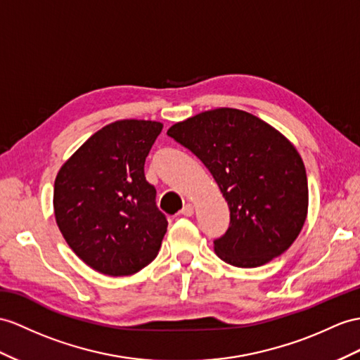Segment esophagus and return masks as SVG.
<instances>
[{
    "mask_svg": "<svg viewBox=\"0 0 360 360\" xmlns=\"http://www.w3.org/2000/svg\"><path fill=\"white\" fill-rule=\"evenodd\" d=\"M181 214L185 215V217H192V215H194V206H192L191 203H188L185 207L181 209Z\"/></svg>",
    "mask_w": 360,
    "mask_h": 360,
    "instance_id": "esophagus-1",
    "label": "esophagus"
}]
</instances>
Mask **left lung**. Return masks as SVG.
<instances>
[{
  "mask_svg": "<svg viewBox=\"0 0 360 360\" xmlns=\"http://www.w3.org/2000/svg\"><path fill=\"white\" fill-rule=\"evenodd\" d=\"M212 174L231 210L229 229L214 241L224 262L258 267L284 253L309 209L305 166L296 148L250 112L217 108L168 129Z\"/></svg>",
  "mask_w": 360,
  "mask_h": 360,
  "instance_id": "1",
  "label": "left lung"
}]
</instances>
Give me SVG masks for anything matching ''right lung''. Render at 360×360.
<instances>
[{"label": "right lung", "instance_id": "add662e5", "mask_svg": "<svg viewBox=\"0 0 360 360\" xmlns=\"http://www.w3.org/2000/svg\"><path fill=\"white\" fill-rule=\"evenodd\" d=\"M163 125L125 119L94 133L59 169L53 207L60 233L86 266L127 276L157 257L168 220L145 179Z\"/></svg>", "mask_w": 360, "mask_h": 360}]
</instances>
